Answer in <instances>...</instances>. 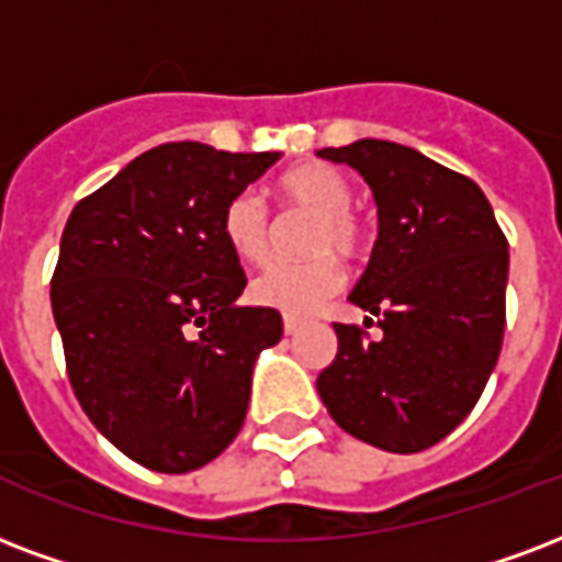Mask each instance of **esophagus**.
<instances>
[{
  "label": "esophagus",
  "mask_w": 562,
  "mask_h": 562,
  "mask_svg": "<svg viewBox=\"0 0 562 562\" xmlns=\"http://www.w3.org/2000/svg\"><path fill=\"white\" fill-rule=\"evenodd\" d=\"M282 329H285V336H294V333L300 329V321L289 318V315H285V318H282Z\"/></svg>",
  "instance_id": "1"
}]
</instances>
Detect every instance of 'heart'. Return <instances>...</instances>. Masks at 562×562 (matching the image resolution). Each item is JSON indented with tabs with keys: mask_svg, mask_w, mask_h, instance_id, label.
I'll return each mask as SVG.
<instances>
[{
	"mask_svg": "<svg viewBox=\"0 0 562 562\" xmlns=\"http://www.w3.org/2000/svg\"><path fill=\"white\" fill-rule=\"evenodd\" d=\"M280 203L291 212L315 214L306 238V252L315 256L300 265H271L252 280V300L291 318L318 312L345 282L339 259L350 262L366 250V226L350 209L353 188L338 170L327 165H297L285 170L273 186ZM221 233L229 250L247 265H262L271 256L273 226L268 209L256 194L241 191L224 205Z\"/></svg>",
	"mask_w": 562,
	"mask_h": 562,
	"instance_id": "1",
	"label": "heart"
}]
</instances>
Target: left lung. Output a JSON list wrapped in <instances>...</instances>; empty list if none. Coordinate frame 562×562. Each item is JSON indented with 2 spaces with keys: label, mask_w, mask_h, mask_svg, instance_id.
Returning <instances> with one entry per match:
<instances>
[{
  "label": "left lung",
  "mask_w": 562,
  "mask_h": 562,
  "mask_svg": "<svg viewBox=\"0 0 562 562\" xmlns=\"http://www.w3.org/2000/svg\"><path fill=\"white\" fill-rule=\"evenodd\" d=\"M318 156L353 167L374 191L380 233L350 303L383 329L366 338L333 324L338 353L318 395L350 436L418 453L474 409L498 362L507 238L481 188L418 149L362 138Z\"/></svg>",
  "instance_id": "left-lung-1"
}]
</instances>
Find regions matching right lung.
<instances>
[{"label": "right lung", "mask_w": 562, "mask_h": 562, "mask_svg": "<svg viewBox=\"0 0 562 562\" xmlns=\"http://www.w3.org/2000/svg\"><path fill=\"white\" fill-rule=\"evenodd\" d=\"M280 153L161 144L85 196L64 226L53 315L67 376L93 427L165 474L212 462L241 430L256 357L282 338L247 277L224 205Z\"/></svg>", "instance_id": "1"}]
</instances>
